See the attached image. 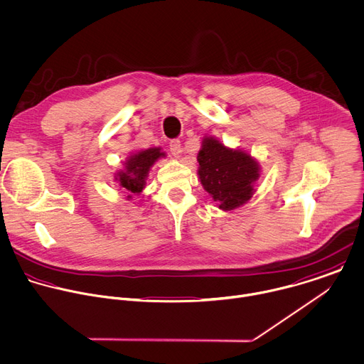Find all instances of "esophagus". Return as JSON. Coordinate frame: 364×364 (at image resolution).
<instances>
[{
  "mask_svg": "<svg viewBox=\"0 0 364 364\" xmlns=\"http://www.w3.org/2000/svg\"><path fill=\"white\" fill-rule=\"evenodd\" d=\"M169 149H171V154L173 156H179L182 154V148H181V141L179 139H172L171 144H169Z\"/></svg>",
  "mask_w": 364,
  "mask_h": 364,
  "instance_id": "1",
  "label": "esophagus"
}]
</instances>
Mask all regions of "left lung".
<instances>
[{
	"label": "left lung",
	"mask_w": 364,
	"mask_h": 364,
	"mask_svg": "<svg viewBox=\"0 0 364 364\" xmlns=\"http://www.w3.org/2000/svg\"><path fill=\"white\" fill-rule=\"evenodd\" d=\"M198 162L200 183L219 209L233 210L253 196L260 165L250 154L228 148L213 136H205Z\"/></svg>",
	"instance_id": "8db88e82"
}]
</instances>
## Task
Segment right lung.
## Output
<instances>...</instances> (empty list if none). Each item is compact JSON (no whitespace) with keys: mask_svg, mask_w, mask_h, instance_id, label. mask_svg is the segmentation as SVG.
<instances>
[{"mask_svg":"<svg viewBox=\"0 0 364 364\" xmlns=\"http://www.w3.org/2000/svg\"><path fill=\"white\" fill-rule=\"evenodd\" d=\"M165 156L166 154L162 152L161 148H148L141 149L127 158L124 169L115 173V181L127 192V200H131L134 195H139L142 192L149 169L158 159Z\"/></svg>","mask_w":364,"mask_h":364,"instance_id":"add662e5","label":"right lung"}]
</instances>
